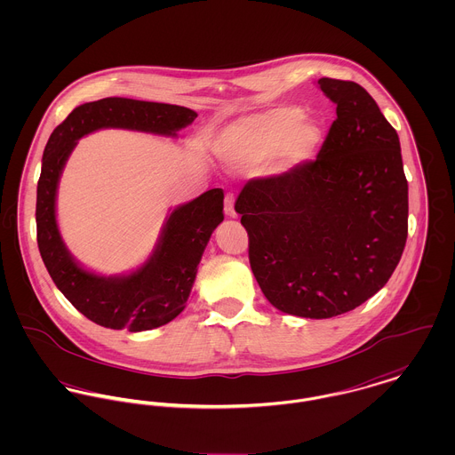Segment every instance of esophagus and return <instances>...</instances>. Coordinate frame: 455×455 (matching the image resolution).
Masks as SVG:
<instances>
[{
    "label": "esophagus",
    "mask_w": 455,
    "mask_h": 455,
    "mask_svg": "<svg viewBox=\"0 0 455 455\" xmlns=\"http://www.w3.org/2000/svg\"><path fill=\"white\" fill-rule=\"evenodd\" d=\"M224 213L228 217H236V210H235V195L233 193H228L224 197Z\"/></svg>",
    "instance_id": "34e87169"
}]
</instances>
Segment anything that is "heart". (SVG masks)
Listing matches in <instances>:
<instances>
[{
    "mask_svg": "<svg viewBox=\"0 0 455 455\" xmlns=\"http://www.w3.org/2000/svg\"><path fill=\"white\" fill-rule=\"evenodd\" d=\"M319 140V128L303 119L301 108L278 107L224 131L217 154L229 166L252 168L283 150L291 164H299L314 154Z\"/></svg>",
    "mask_w": 455,
    "mask_h": 455,
    "instance_id": "1",
    "label": "heart"
}]
</instances>
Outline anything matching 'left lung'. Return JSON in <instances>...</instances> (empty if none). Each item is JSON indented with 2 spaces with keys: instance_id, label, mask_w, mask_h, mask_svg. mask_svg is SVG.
Here are the masks:
<instances>
[{
  "instance_id": "obj_1",
  "label": "left lung",
  "mask_w": 455,
  "mask_h": 455,
  "mask_svg": "<svg viewBox=\"0 0 455 455\" xmlns=\"http://www.w3.org/2000/svg\"><path fill=\"white\" fill-rule=\"evenodd\" d=\"M317 84L336 105L319 156L249 180L235 203L262 294L305 319L347 314L377 294L408 236L397 132L359 84Z\"/></svg>"
}]
</instances>
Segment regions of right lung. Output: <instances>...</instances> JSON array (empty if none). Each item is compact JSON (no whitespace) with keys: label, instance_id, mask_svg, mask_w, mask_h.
Masks as SVG:
<instances>
[{"label":"right lung","instance_id":"1","mask_svg":"<svg viewBox=\"0 0 455 455\" xmlns=\"http://www.w3.org/2000/svg\"><path fill=\"white\" fill-rule=\"evenodd\" d=\"M196 117L195 110L179 105L105 98L76 107L52 131L36 189V240L54 283L89 321L131 332L173 321L186 308L197 264L213 229L224 220V193L210 189L175 208L154 254L136 271L100 276L75 262L56 222L58 184L76 140L101 128L177 136V131L189 126Z\"/></svg>","mask_w":455,"mask_h":455}]
</instances>
